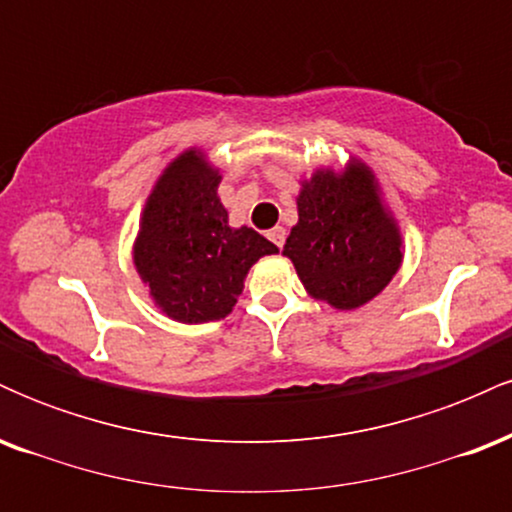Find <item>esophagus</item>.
I'll list each match as a JSON object with an SVG mask.
<instances>
[{
	"label": "esophagus",
	"instance_id": "1",
	"mask_svg": "<svg viewBox=\"0 0 512 512\" xmlns=\"http://www.w3.org/2000/svg\"><path fill=\"white\" fill-rule=\"evenodd\" d=\"M267 238L272 240L276 248H281V245H284V240H286V231L281 226H274L272 231H267Z\"/></svg>",
	"mask_w": 512,
	"mask_h": 512
}]
</instances>
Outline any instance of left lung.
<instances>
[{"label":"left lung","mask_w":512,"mask_h":512,"mask_svg":"<svg viewBox=\"0 0 512 512\" xmlns=\"http://www.w3.org/2000/svg\"><path fill=\"white\" fill-rule=\"evenodd\" d=\"M298 221L284 250L305 293L334 310H356L395 279L404 260L399 223L373 168L349 156L301 178Z\"/></svg>","instance_id":"obj_1"}]
</instances>
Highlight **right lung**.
<instances>
[{"mask_svg": "<svg viewBox=\"0 0 512 512\" xmlns=\"http://www.w3.org/2000/svg\"><path fill=\"white\" fill-rule=\"evenodd\" d=\"M219 182L221 170L190 146L161 170L139 216L134 269L151 303L182 325L231 315L252 264L279 252L252 228L228 223Z\"/></svg>", "mask_w": 512, "mask_h": 512, "instance_id": "1", "label": "right lung"}]
</instances>
